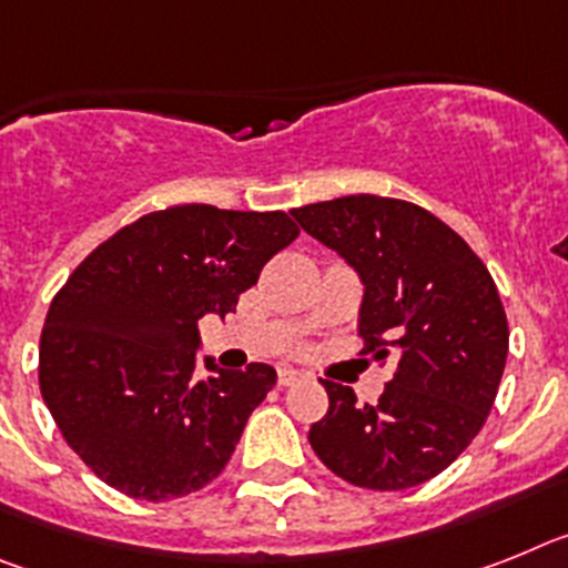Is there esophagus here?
<instances>
[{"mask_svg":"<svg viewBox=\"0 0 568 568\" xmlns=\"http://www.w3.org/2000/svg\"><path fill=\"white\" fill-rule=\"evenodd\" d=\"M305 374L297 372V368H280L277 372V383L280 386H297V383H303Z\"/></svg>","mask_w":568,"mask_h":568,"instance_id":"34e87169","label":"esophagus"}]
</instances>
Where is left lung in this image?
I'll return each instance as SVG.
<instances>
[{
    "label": "left lung",
    "instance_id": "left-lung-1",
    "mask_svg": "<svg viewBox=\"0 0 568 568\" xmlns=\"http://www.w3.org/2000/svg\"><path fill=\"white\" fill-rule=\"evenodd\" d=\"M366 285L363 357L397 359L374 406L323 379L328 412L308 443L359 489L432 480L477 437L500 388L509 323L489 268L432 211L392 196H339L291 211Z\"/></svg>",
    "mask_w": 568,
    "mask_h": 568
}]
</instances>
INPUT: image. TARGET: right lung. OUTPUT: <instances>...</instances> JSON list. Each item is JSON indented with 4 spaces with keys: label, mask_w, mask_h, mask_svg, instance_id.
<instances>
[{
    "label": "right lung",
    "mask_w": 568,
    "mask_h": 568,
    "mask_svg": "<svg viewBox=\"0 0 568 568\" xmlns=\"http://www.w3.org/2000/svg\"><path fill=\"white\" fill-rule=\"evenodd\" d=\"M297 236L285 211L189 202L140 216L73 268L39 339V392L102 483L162 503L223 471L277 372L205 359L211 374L200 377L196 323L234 312Z\"/></svg>",
    "instance_id": "right-lung-1"
}]
</instances>
